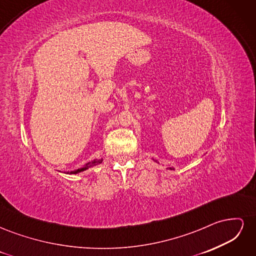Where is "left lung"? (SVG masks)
Wrapping results in <instances>:
<instances>
[{
	"instance_id": "obj_1",
	"label": "left lung",
	"mask_w": 256,
	"mask_h": 256,
	"mask_svg": "<svg viewBox=\"0 0 256 256\" xmlns=\"http://www.w3.org/2000/svg\"><path fill=\"white\" fill-rule=\"evenodd\" d=\"M171 170H172V168H171Z\"/></svg>"
}]
</instances>
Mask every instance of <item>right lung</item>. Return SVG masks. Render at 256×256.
Masks as SVG:
<instances>
[{"mask_svg": "<svg viewBox=\"0 0 256 256\" xmlns=\"http://www.w3.org/2000/svg\"><path fill=\"white\" fill-rule=\"evenodd\" d=\"M102 160H100V159H95V160H92V161L88 162V164H85L83 168H78V170H76V171L67 172V174H78V173H80V172L85 171V170H88V168H92V166H97V164H102Z\"/></svg>", "mask_w": 256, "mask_h": 256, "instance_id": "obj_1", "label": "right lung"}]
</instances>
